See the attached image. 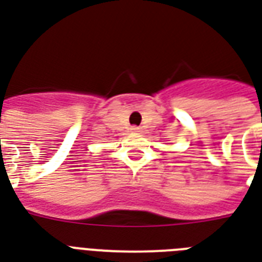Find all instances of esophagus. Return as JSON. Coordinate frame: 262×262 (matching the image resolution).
Returning <instances> with one entry per match:
<instances>
[{"instance_id": "esophagus-1", "label": "esophagus", "mask_w": 262, "mask_h": 262, "mask_svg": "<svg viewBox=\"0 0 262 262\" xmlns=\"http://www.w3.org/2000/svg\"><path fill=\"white\" fill-rule=\"evenodd\" d=\"M141 129H140L139 126H132V132H135V133H137V132H140Z\"/></svg>"}]
</instances>
